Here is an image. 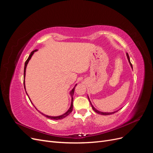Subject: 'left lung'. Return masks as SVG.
I'll use <instances>...</instances> for the list:
<instances>
[{"instance_id": "obj_1", "label": "left lung", "mask_w": 153, "mask_h": 153, "mask_svg": "<svg viewBox=\"0 0 153 153\" xmlns=\"http://www.w3.org/2000/svg\"><path fill=\"white\" fill-rule=\"evenodd\" d=\"M126 56H127V58H128V62H129V64H130V66H131V68L133 69V66H132V64H131V62H130V60H129V55H128V53H126ZM88 99H89V102H90V104H91V106H92V109L94 110V111H95V112H96V113H98V114H101V115H111V114H114V113H115V112H117V111H119V110H116V111H114V112H100V111H99V110H98L97 109H96L94 106H93V105H92V103H91V101H90V100H89V96H88Z\"/></svg>"}]
</instances>
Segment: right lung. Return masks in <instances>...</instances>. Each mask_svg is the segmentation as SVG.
Here are the masks:
<instances>
[{
	"instance_id": "add662e5",
	"label": "right lung",
	"mask_w": 153,
	"mask_h": 153,
	"mask_svg": "<svg viewBox=\"0 0 153 153\" xmlns=\"http://www.w3.org/2000/svg\"><path fill=\"white\" fill-rule=\"evenodd\" d=\"M37 51H38V50H34V51H32V52L30 53V55L29 56V57H28V59H27V61H25V66H24V88H25V72H26V68H27V64L29 63V61H30V59H31V57H32V55H33V54L34 53V52H37ZM77 84H76L75 85V87H73V89L70 91V92H69V94H70V95H71V106H70V107H69V108L68 110V111L66 112H65L64 114H63L62 115H59V116H50V115H45V114H43L42 112H39V111L37 109L36 107H35V106L33 105V103H32V102L31 101V100H30V98L29 97V96H28V94L27 93V92H26V90H25V92H26V94H27V95L28 96V97H29V100H30V102L32 103V104L33 105V106H34V107L36 108V109L38 110V111H39V112H40L41 114L42 115H45V117H47V118H48V119H53V120H59V119H64V117H66V116H68V115L70 114L71 112H72V110H73V94H74V91H75V87H76V85Z\"/></svg>"
}]
</instances>
